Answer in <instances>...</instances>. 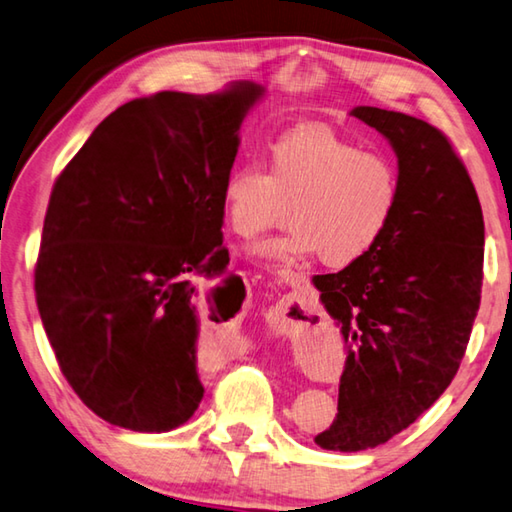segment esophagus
Segmentation results:
<instances>
[{
  "label": "esophagus",
  "mask_w": 512,
  "mask_h": 512,
  "mask_svg": "<svg viewBox=\"0 0 512 512\" xmlns=\"http://www.w3.org/2000/svg\"><path fill=\"white\" fill-rule=\"evenodd\" d=\"M279 279L285 283V285H301L303 276L299 272H292V270H281L279 272Z\"/></svg>",
  "instance_id": "34e87169"
}]
</instances>
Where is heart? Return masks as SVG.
<instances>
[{
  "label": "heart",
  "instance_id": "obj_1",
  "mask_svg": "<svg viewBox=\"0 0 512 512\" xmlns=\"http://www.w3.org/2000/svg\"><path fill=\"white\" fill-rule=\"evenodd\" d=\"M263 161L245 159L222 182V211L242 238L283 220L290 229L256 251L272 261L317 254L328 267L362 261L396 218L402 184L396 161L328 128L283 134Z\"/></svg>",
  "mask_w": 512,
  "mask_h": 512
}]
</instances>
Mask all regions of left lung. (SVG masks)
I'll return each instance as SVG.
<instances>
[{"mask_svg":"<svg viewBox=\"0 0 512 512\" xmlns=\"http://www.w3.org/2000/svg\"><path fill=\"white\" fill-rule=\"evenodd\" d=\"M398 155L400 206L371 254L315 276L348 348L337 418L315 443L360 452L387 443L441 398L459 371L483 283V213L445 134L416 116L351 112Z\"/></svg>","mask_w":512,"mask_h":512,"instance_id":"1","label":"left lung"}]
</instances>
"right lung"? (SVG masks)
<instances>
[{
    "label": "right lung",
    "instance_id": "obj_1",
    "mask_svg": "<svg viewBox=\"0 0 512 512\" xmlns=\"http://www.w3.org/2000/svg\"><path fill=\"white\" fill-rule=\"evenodd\" d=\"M261 96L245 80L125 103L53 184L35 301L62 375L110 425L170 432L200 405L195 281L229 263L220 191Z\"/></svg>",
    "mask_w": 512,
    "mask_h": 512
}]
</instances>
